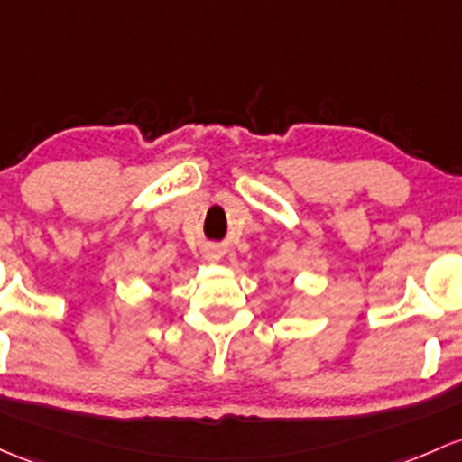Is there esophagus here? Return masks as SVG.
<instances>
[{
	"mask_svg": "<svg viewBox=\"0 0 462 462\" xmlns=\"http://www.w3.org/2000/svg\"><path fill=\"white\" fill-rule=\"evenodd\" d=\"M221 256H223V247L218 244H208L203 247V259L206 261H212V263H215V261L221 259Z\"/></svg>",
	"mask_w": 462,
	"mask_h": 462,
	"instance_id": "obj_1",
	"label": "esophagus"
}]
</instances>
